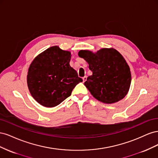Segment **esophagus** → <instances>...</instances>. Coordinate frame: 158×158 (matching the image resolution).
Listing matches in <instances>:
<instances>
[{"label": "esophagus", "instance_id": "1", "mask_svg": "<svg viewBox=\"0 0 158 158\" xmlns=\"http://www.w3.org/2000/svg\"><path fill=\"white\" fill-rule=\"evenodd\" d=\"M82 80H83V82H85V81H86V80H87V76H84V77L82 78Z\"/></svg>", "mask_w": 158, "mask_h": 158}]
</instances>
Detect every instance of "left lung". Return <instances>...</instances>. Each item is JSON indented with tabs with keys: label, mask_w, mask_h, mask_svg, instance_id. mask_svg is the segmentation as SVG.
Here are the masks:
<instances>
[{
	"label": "left lung",
	"mask_w": 158,
	"mask_h": 158,
	"mask_svg": "<svg viewBox=\"0 0 158 158\" xmlns=\"http://www.w3.org/2000/svg\"><path fill=\"white\" fill-rule=\"evenodd\" d=\"M78 56L87 62L93 73L84 85L95 99L111 104L125 97L130 88L131 73L120 52L113 48H103L95 53L81 50Z\"/></svg>",
	"instance_id": "left-lung-1"
}]
</instances>
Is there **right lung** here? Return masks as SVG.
Instances as JSON below:
<instances>
[{
    "instance_id": "1",
    "label": "right lung",
    "mask_w": 158,
    "mask_h": 158,
    "mask_svg": "<svg viewBox=\"0 0 158 158\" xmlns=\"http://www.w3.org/2000/svg\"><path fill=\"white\" fill-rule=\"evenodd\" d=\"M70 52L53 46L32 61L27 76V86L32 97L41 106H58L82 82L77 72L70 66Z\"/></svg>"
}]
</instances>
